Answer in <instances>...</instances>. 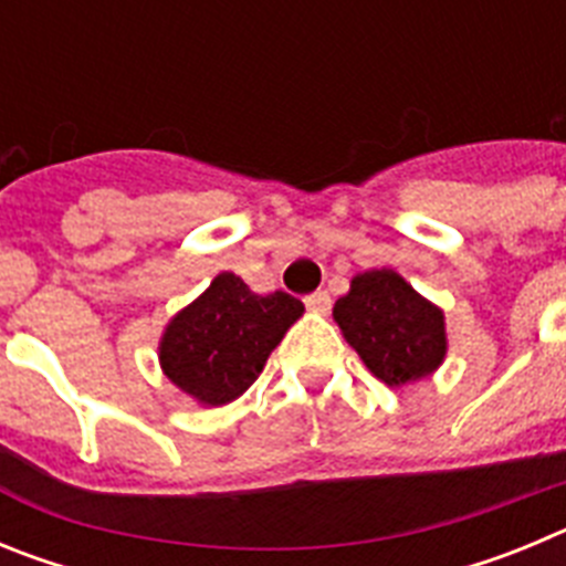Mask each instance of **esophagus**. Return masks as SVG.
I'll return each mask as SVG.
<instances>
[{"label": "esophagus", "mask_w": 566, "mask_h": 566, "mask_svg": "<svg viewBox=\"0 0 566 566\" xmlns=\"http://www.w3.org/2000/svg\"><path fill=\"white\" fill-rule=\"evenodd\" d=\"M303 303H306L308 312H317V314H326L328 308H332V297H328V292L308 294V297L303 300Z\"/></svg>", "instance_id": "34e87169"}]
</instances>
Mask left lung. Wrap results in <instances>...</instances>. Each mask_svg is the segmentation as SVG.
Wrapping results in <instances>:
<instances>
[{
  "label": "left lung",
  "mask_w": 566,
  "mask_h": 566,
  "mask_svg": "<svg viewBox=\"0 0 566 566\" xmlns=\"http://www.w3.org/2000/svg\"><path fill=\"white\" fill-rule=\"evenodd\" d=\"M334 319L365 368L391 388L433 374L448 354L442 308L394 269L357 274L334 303Z\"/></svg>",
  "instance_id": "left-lung-1"
}]
</instances>
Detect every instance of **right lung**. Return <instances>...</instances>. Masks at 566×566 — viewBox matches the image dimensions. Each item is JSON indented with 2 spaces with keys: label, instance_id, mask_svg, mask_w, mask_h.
Masks as SVG:
<instances>
[{
  "label": "right lung",
  "instance_id": "obj_1",
  "mask_svg": "<svg viewBox=\"0 0 566 566\" xmlns=\"http://www.w3.org/2000/svg\"><path fill=\"white\" fill-rule=\"evenodd\" d=\"M303 317L286 292L254 294L232 272L169 319L158 345L164 374L201 405H227L260 377L283 334Z\"/></svg>",
  "mask_w": 566,
  "mask_h": 566
}]
</instances>
